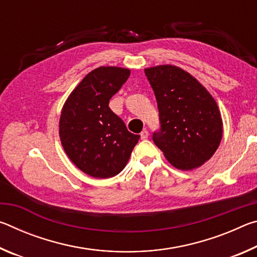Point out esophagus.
<instances>
[{"mask_svg": "<svg viewBox=\"0 0 257 257\" xmlns=\"http://www.w3.org/2000/svg\"><path fill=\"white\" fill-rule=\"evenodd\" d=\"M141 138L142 139H147V138H149V132H147V130H143V132L141 133Z\"/></svg>", "mask_w": 257, "mask_h": 257, "instance_id": "1", "label": "esophagus"}]
</instances>
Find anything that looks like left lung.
<instances>
[{"label": "left lung", "instance_id": "obj_1", "mask_svg": "<svg viewBox=\"0 0 257 257\" xmlns=\"http://www.w3.org/2000/svg\"><path fill=\"white\" fill-rule=\"evenodd\" d=\"M159 108L153 142L173 167L191 170L212 158L222 138L214 98L188 72L175 66L145 69Z\"/></svg>", "mask_w": 257, "mask_h": 257}]
</instances>
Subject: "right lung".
I'll list each match as a JSON object with an SVG mask.
<instances>
[{"label":"right lung","mask_w":257,"mask_h":257,"mask_svg":"<svg viewBox=\"0 0 257 257\" xmlns=\"http://www.w3.org/2000/svg\"><path fill=\"white\" fill-rule=\"evenodd\" d=\"M129 76L123 68L95 69L73 89L61 112L64 151L77 168L94 178L105 179L122 171L141 137L128 132L108 107Z\"/></svg>","instance_id":"1"}]
</instances>
